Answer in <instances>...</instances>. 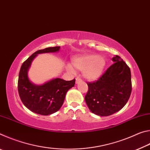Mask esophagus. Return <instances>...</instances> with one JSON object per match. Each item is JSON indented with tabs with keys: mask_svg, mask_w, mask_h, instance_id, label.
Masks as SVG:
<instances>
[{
	"mask_svg": "<svg viewBox=\"0 0 150 150\" xmlns=\"http://www.w3.org/2000/svg\"><path fill=\"white\" fill-rule=\"evenodd\" d=\"M75 80H76V83H79V82H81V81H82V79H81L79 77H76Z\"/></svg>",
	"mask_w": 150,
	"mask_h": 150,
	"instance_id": "obj_1",
	"label": "esophagus"
}]
</instances>
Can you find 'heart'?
Instances as JSON below:
<instances>
[{
    "instance_id": "obj_1",
    "label": "heart",
    "mask_w": 150,
    "mask_h": 150,
    "mask_svg": "<svg viewBox=\"0 0 150 150\" xmlns=\"http://www.w3.org/2000/svg\"><path fill=\"white\" fill-rule=\"evenodd\" d=\"M73 65L77 69L83 71V75L88 79L95 80L102 75L106 66V60L97 55H85L75 57ZM68 67L71 71H74L72 66Z\"/></svg>"
}]
</instances>
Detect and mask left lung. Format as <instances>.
<instances>
[{
	"mask_svg": "<svg viewBox=\"0 0 150 150\" xmlns=\"http://www.w3.org/2000/svg\"><path fill=\"white\" fill-rule=\"evenodd\" d=\"M112 60L113 64L97 81L87 83L85 102L93 113L100 116H110L121 110L132 92L130 67L118 55Z\"/></svg>",
	"mask_w": 150,
	"mask_h": 150,
	"instance_id": "left-lung-1",
	"label": "left lung"
}]
</instances>
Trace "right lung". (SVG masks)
<instances>
[{"label": "right lung", "mask_w": 150, "mask_h": 150, "mask_svg": "<svg viewBox=\"0 0 150 150\" xmlns=\"http://www.w3.org/2000/svg\"><path fill=\"white\" fill-rule=\"evenodd\" d=\"M59 49L60 46H56L38 50L22 63L20 68L18 81L20 98L26 108L38 115H50L59 110L67 91L75 85V79L65 81L59 78L54 79L44 85H36L28 77V71L38 54L57 52Z\"/></svg>", "instance_id": "right-lung-1"}]
</instances>
